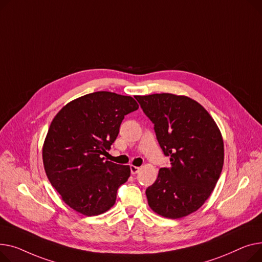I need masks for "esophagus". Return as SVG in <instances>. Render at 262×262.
<instances>
[{
	"label": "esophagus",
	"mask_w": 262,
	"mask_h": 262,
	"mask_svg": "<svg viewBox=\"0 0 262 262\" xmlns=\"http://www.w3.org/2000/svg\"><path fill=\"white\" fill-rule=\"evenodd\" d=\"M130 170H131V173H132V174H136V173H138V171L141 170V167H137V166L131 165Z\"/></svg>",
	"instance_id": "34e87169"
}]
</instances>
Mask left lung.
Returning <instances> with one entry per match:
<instances>
[{
  "instance_id": "1",
  "label": "left lung",
  "mask_w": 262,
  "mask_h": 262,
  "mask_svg": "<svg viewBox=\"0 0 262 262\" xmlns=\"http://www.w3.org/2000/svg\"><path fill=\"white\" fill-rule=\"evenodd\" d=\"M135 98L155 124L158 142L171 162L147 188L148 204L162 217H186L204 204L221 174L220 129L204 107L187 96L162 93Z\"/></svg>"
}]
</instances>
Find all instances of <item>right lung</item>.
Returning <instances> with one entry per match:
<instances>
[{"instance_id":"add662e5","label":"right lung","mask_w":262,"mask_h":262,"mask_svg":"<svg viewBox=\"0 0 262 262\" xmlns=\"http://www.w3.org/2000/svg\"><path fill=\"white\" fill-rule=\"evenodd\" d=\"M131 96L94 92L67 103L54 117L44 140V170L62 201L84 216H97L116 201L130 167L103 161L125 115L136 111Z\"/></svg>"}]
</instances>
